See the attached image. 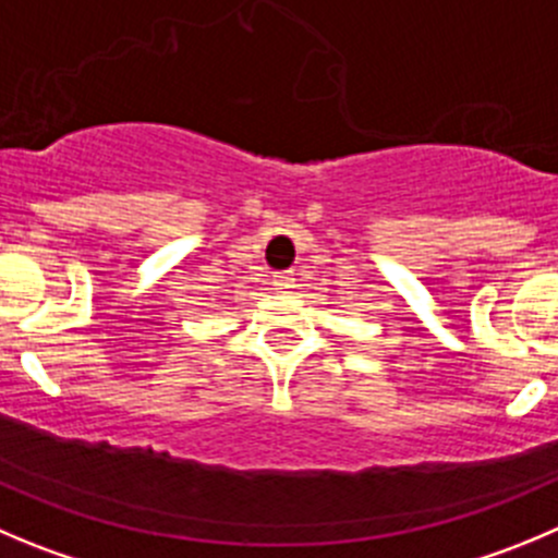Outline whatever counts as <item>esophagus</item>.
<instances>
[{
	"instance_id": "1",
	"label": "esophagus",
	"mask_w": 558,
	"mask_h": 558,
	"mask_svg": "<svg viewBox=\"0 0 558 558\" xmlns=\"http://www.w3.org/2000/svg\"><path fill=\"white\" fill-rule=\"evenodd\" d=\"M293 274L290 270H284V274H274V279H270V284H274V290H279V293H288V290H293Z\"/></svg>"
}]
</instances>
